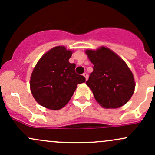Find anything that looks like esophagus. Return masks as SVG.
<instances>
[{"label": "esophagus", "instance_id": "obj_1", "mask_svg": "<svg viewBox=\"0 0 155 155\" xmlns=\"http://www.w3.org/2000/svg\"><path fill=\"white\" fill-rule=\"evenodd\" d=\"M83 75L84 76L85 78H86V80L88 79V74H87V73H84V74H83Z\"/></svg>", "mask_w": 155, "mask_h": 155}]
</instances>
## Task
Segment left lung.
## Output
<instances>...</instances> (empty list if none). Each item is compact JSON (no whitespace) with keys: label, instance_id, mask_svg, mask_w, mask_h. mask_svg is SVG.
<instances>
[{"label":"left lung","instance_id":"8db88e82","mask_svg":"<svg viewBox=\"0 0 155 155\" xmlns=\"http://www.w3.org/2000/svg\"><path fill=\"white\" fill-rule=\"evenodd\" d=\"M93 71L86 85L98 104L105 109H117L130 100L135 88L132 72L125 61L109 48L86 51Z\"/></svg>","mask_w":155,"mask_h":155}]
</instances>
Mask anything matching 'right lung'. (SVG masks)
Wrapping results in <instances>:
<instances>
[{"label":"right lung","instance_id":"1","mask_svg":"<svg viewBox=\"0 0 155 155\" xmlns=\"http://www.w3.org/2000/svg\"><path fill=\"white\" fill-rule=\"evenodd\" d=\"M72 51L56 46L41 57L33 69L30 79L31 94L46 109L59 110L70 101L78 84L86 81L74 71L75 64L69 59Z\"/></svg>","mask_w":155,"mask_h":155}]
</instances>
